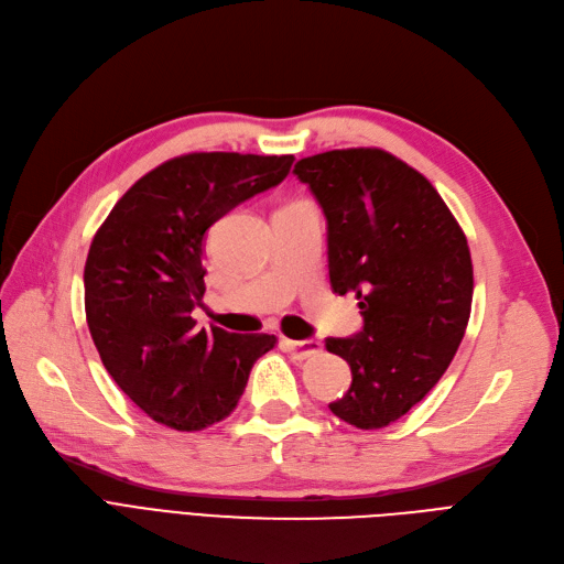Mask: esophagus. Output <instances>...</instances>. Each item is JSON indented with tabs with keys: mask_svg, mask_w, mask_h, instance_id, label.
<instances>
[{
	"mask_svg": "<svg viewBox=\"0 0 564 564\" xmlns=\"http://www.w3.org/2000/svg\"><path fill=\"white\" fill-rule=\"evenodd\" d=\"M281 346H283V350H288L290 356H293L295 360H308V358L318 356V352L323 350V344L316 341V339H306V341L281 339Z\"/></svg>",
	"mask_w": 564,
	"mask_h": 564,
	"instance_id": "obj_1",
	"label": "esophagus"
}]
</instances>
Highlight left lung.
<instances>
[{
  "label": "left lung",
  "instance_id": "1",
  "mask_svg": "<svg viewBox=\"0 0 564 564\" xmlns=\"http://www.w3.org/2000/svg\"><path fill=\"white\" fill-rule=\"evenodd\" d=\"M295 174L327 218V267L337 295L352 293L362 332L325 339L352 383L329 411L379 430L419 404L448 369L471 311L467 237L434 185L381 149L304 158Z\"/></svg>",
  "mask_w": 564,
  "mask_h": 564
}]
</instances>
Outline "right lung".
Masks as SVG:
<instances>
[{
	"mask_svg": "<svg viewBox=\"0 0 564 564\" xmlns=\"http://www.w3.org/2000/svg\"><path fill=\"white\" fill-rule=\"evenodd\" d=\"M293 155L187 153L141 176L101 223L83 285L86 318L111 379L155 423L214 425L239 404L274 335L204 329V235L218 218L279 185Z\"/></svg>",
	"mask_w": 564,
	"mask_h": 564,
	"instance_id": "add662e5",
	"label": "right lung"
}]
</instances>
